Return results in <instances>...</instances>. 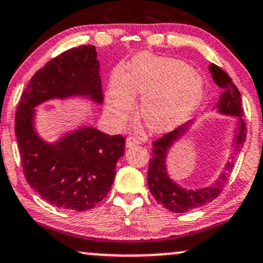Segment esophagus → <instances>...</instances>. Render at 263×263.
<instances>
[{
    "mask_svg": "<svg viewBox=\"0 0 263 263\" xmlns=\"http://www.w3.org/2000/svg\"><path fill=\"white\" fill-rule=\"evenodd\" d=\"M138 144H139V139L134 137V136H129V137H127V139H126V145H127L128 148H134Z\"/></svg>",
    "mask_w": 263,
    "mask_h": 263,
    "instance_id": "esophagus-1",
    "label": "esophagus"
}]
</instances>
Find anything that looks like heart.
I'll return each instance as SVG.
<instances>
[{"instance_id": "heart-1", "label": "heart", "mask_w": 263, "mask_h": 263, "mask_svg": "<svg viewBox=\"0 0 263 263\" xmlns=\"http://www.w3.org/2000/svg\"><path fill=\"white\" fill-rule=\"evenodd\" d=\"M201 76L183 61L139 54L127 76L115 72L108 93L109 107L125 121L135 108V95L142 98L139 115L153 132H168L188 121L205 98Z\"/></svg>"}]
</instances>
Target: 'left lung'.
Instances as JSON below:
<instances>
[{"label": "left lung", "instance_id": "1", "mask_svg": "<svg viewBox=\"0 0 263 263\" xmlns=\"http://www.w3.org/2000/svg\"><path fill=\"white\" fill-rule=\"evenodd\" d=\"M209 70L211 72L215 84L223 89L214 109L221 115L237 118V127L234 128L233 136V148L229 156L231 160L227 161L223 172H221L218 178L212 184L197 189L184 188L170 177L166 161H167L170 149L174 147L175 143L181 141L182 137L188 134L189 129L194 125V120L188 121L187 124L179 126L174 131L168 132L161 138L153 142L152 159L149 160L147 177L149 191L158 204L162 205L168 211L177 212V214H183V212L200 208L220 195L233 168L234 156L241 151L245 138H247V126L241 118L244 111L241 107L240 92L233 84L229 75L222 70L220 66L210 64Z\"/></svg>", "mask_w": 263, "mask_h": 263}]
</instances>
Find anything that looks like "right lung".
Wrapping results in <instances>:
<instances>
[{"instance_id": "1", "label": "right lung", "mask_w": 263, "mask_h": 263, "mask_svg": "<svg viewBox=\"0 0 263 263\" xmlns=\"http://www.w3.org/2000/svg\"><path fill=\"white\" fill-rule=\"evenodd\" d=\"M72 97L103 103L95 46L69 49L35 72L22 95L14 129L30 187L51 205L80 212L107 197L116 162L125 154V138L84 125L55 142L45 141L35 128V108L53 99Z\"/></svg>"}]
</instances>
